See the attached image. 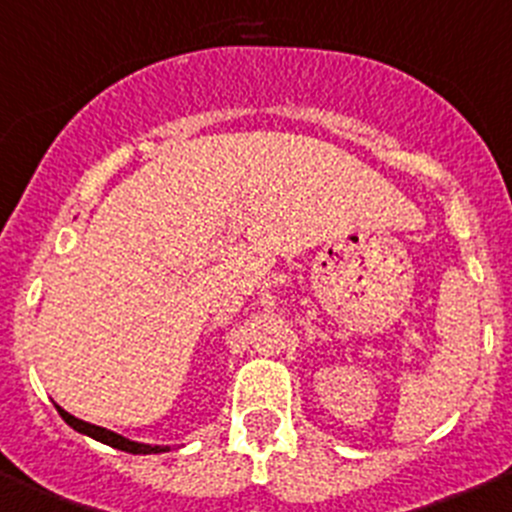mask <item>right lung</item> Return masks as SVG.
<instances>
[{
  "instance_id": "obj_1",
  "label": "right lung",
  "mask_w": 512,
  "mask_h": 512,
  "mask_svg": "<svg viewBox=\"0 0 512 512\" xmlns=\"http://www.w3.org/2000/svg\"><path fill=\"white\" fill-rule=\"evenodd\" d=\"M55 407H57V412H60L62 420H65L72 430L80 432V435L92 437V440L102 442V445H110V447H115V450L130 452V455H160V452H170V445H145V442L128 440V437L118 435V432H113V430H105V427H100V425H90V422H85V420H77L75 415L65 412L60 405H55Z\"/></svg>"
}]
</instances>
